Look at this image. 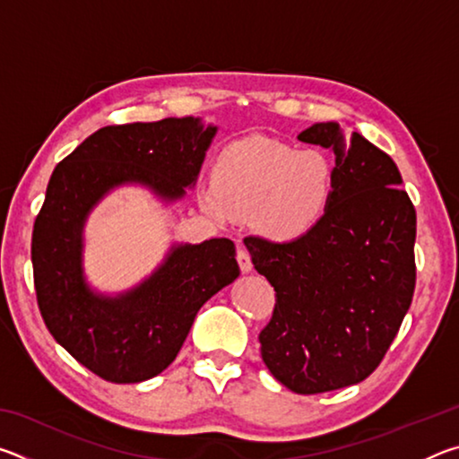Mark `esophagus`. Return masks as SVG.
<instances>
[{"label":"esophagus","mask_w":459,"mask_h":459,"mask_svg":"<svg viewBox=\"0 0 459 459\" xmlns=\"http://www.w3.org/2000/svg\"><path fill=\"white\" fill-rule=\"evenodd\" d=\"M237 261H238V267L243 273H248V271L253 269V263H251V255H248V251L245 247H238L237 248Z\"/></svg>","instance_id":"1"}]
</instances>
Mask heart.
<instances>
[{"instance_id":"obj_1","label":"heart","mask_w":459,"mask_h":459,"mask_svg":"<svg viewBox=\"0 0 459 459\" xmlns=\"http://www.w3.org/2000/svg\"><path fill=\"white\" fill-rule=\"evenodd\" d=\"M333 192L336 168L325 153L251 137L224 147L200 206L222 222L253 214L267 237L290 240L324 219Z\"/></svg>"}]
</instances>
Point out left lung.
Listing matches in <instances>:
<instances>
[{"label":"left lung","mask_w":459,"mask_h":459,"mask_svg":"<svg viewBox=\"0 0 459 459\" xmlns=\"http://www.w3.org/2000/svg\"><path fill=\"white\" fill-rule=\"evenodd\" d=\"M336 155V192L324 219L287 243L247 237L251 261L275 290L261 356L298 394L351 386L372 375L415 291L413 202L388 155L338 123L298 135Z\"/></svg>","instance_id":"obj_1"}]
</instances>
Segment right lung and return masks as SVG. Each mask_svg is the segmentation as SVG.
Wrapping results in <instances>:
<instances>
[{"instance_id":"add662e5","label":"right lung","mask_w":459,"mask_h":459,"mask_svg":"<svg viewBox=\"0 0 459 459\" xmlns=\"http://www.w3.org/2000/svg\"><path fill=\"white\" fill-rule=\"evenodd\" d=\"M216 127L168 117L95 131L54 168L32 232L38 307L65 351L108 383H142L180 352L198 309L238 277L235 243L174 245L153 273L119 295L91 290L82 229L107 192L142 184L174 202L196 184Z\"/></svg>"}]
</instances>
